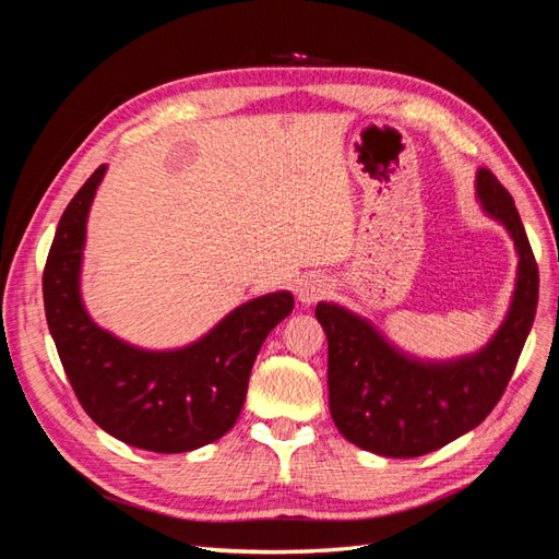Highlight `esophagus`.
Listing matches in <instances>:
<instances>
[{
  "mask_svg": "<svg viewBox=\"0 0 559 559\" xmlns=\"http://www.w3.org/2000/svg\"><path fill=\"white\" fill-rule=\"evenodd\" d=\"M326 294H331V284L319 275H310L298 284V300L302 306H312V302L321 300Z\"/></svg>",
  "mask_w": 559,
  "mask_h": 559,
  "instance_id": "34e87169",
  "label": "esophagus"
}]
</instances>
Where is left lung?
Instances as JSON below:
<instances>
[{
  "label": "left lung",
  "mask_w": 559,
  "mask_h": 559,
  "mask_svg": "<svg viewBox=\"0 0 559 559\" xmlns=\"http://www.w3.org/2000/svg\"><path fill=\"white\" fill-rule=\"evenodd\" d=\"M476 198L518 251L509 312L487 345L456 359H419L396 347L373 321L337 302H317L329 337V408L349 443L380 456H419L476 429L499 403L538 302V267L511 193L480 167Z\"/></svg>",
  "instance_id": "8db88e82"
}]
</instances>
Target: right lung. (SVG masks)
Masks as SVG:
<instances>
[{
	"instance_id": "add662e5",
	"label": "right lung",
	"mask_w": 559,
	"mask_h": 559,
	"mask_svg": "<svg viewBox=\"0 0 559 559\" xmlns=\"http://www.w3.org/2000/svg\"><path fill=\"white\" fill-rule=\"evenodd\" d=\"M99 165L60 216L44 267V308L60 361L83 411L132 448L191 452L222 438L238 419L251 366L282 319L292 292L251 298L198 341L175 349L138 347L95 324L83 306L81 265Z\"/></svg>"
}]
</instances>
